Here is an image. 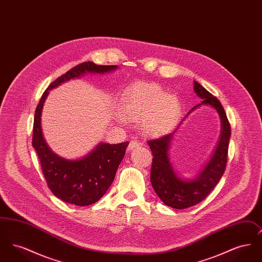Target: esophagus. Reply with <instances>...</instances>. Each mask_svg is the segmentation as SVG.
I'll use <instances>...</instances> for the list:
<instances>
[{
	"label": "esophagus",
	"instance_id": "esophagus-1",
	"mask_svg": "<svg viewBox=\"0 0 262 262\" xmlns=\"http://www.w3.org/2000/svg\"><path fill=\"white\" fill-rule=\"evenodd\" d=\"M139 142H137V140H132L129 143H128V146H127V150L130 151V150L135 149L139 147Z\"/></svg>",
	"mask_w": 262,
	"mask_h": 262
}]
</instances>
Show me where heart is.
<instances>
[{"label": "heart", "mask_w": 262, "mask_h": 262, "mask_svg": "<svg viewBox=\"0 0 262 262\" xmlns=\"http://www.w3.org/2000/svg\"><path fill=\"white\" fill-rule=\"evenodd\" d=\"M116 121L139 122L143 135L161 137L174 126L182 112L180 98L155 83H135L125 88L118 102Z\"/></svg>", "instance_id": "heart-1"}]
</instances>
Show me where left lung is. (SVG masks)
Masks as SVG:
<instances>
[{"mask_svg": "<svg viewBox=\"0 0 262 262\" xmlns=\"http://www.w3.org/2000/svg\"><path fill=\"white\" fill-rule=\"evenodd\" d=\"M193 90L202 101L187 113V116L201 105H209L219 114L222 123L221 137L216 147L200 171L186 177L174 169L169 158L173 136L187 116L173 133L147 142L153 155L150 174L152 187L167 206L176 209H185L200 203L216 187L224 174L231 137L230 124L219 100L195 80H193Z\"/></svg>", "mask_w": 262, "mask_h": 262, "instance_id": "obj_1", "label": "left lung"}]
</instances>
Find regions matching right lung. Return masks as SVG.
Wrapping results in <instances>:
<instances>
[{
	"instance_id": "right-lung-1",
	"label": "right lung",
	"mask_w": 262,
	"mask_h": 262,
	"mask_svg": "<svg viewBox=\"0 0 262 262\" xmlns=\"http://www.w3.org/2000/svg\"><path fill=\"white\" fill-rule=\"evenodd\" d=\"M117 69L118 66H98L92 62L76 66L51 83L35 110L32 146L37 153L51 191L67 203L85 206L98 201L112 185L128 142L118 144L100 142L83 157L76 159L62 157L51 149L43 136L41 116L44 103L49 91L63 82L85 75L112 73Z\"/></svg>"
}]
</instances>
